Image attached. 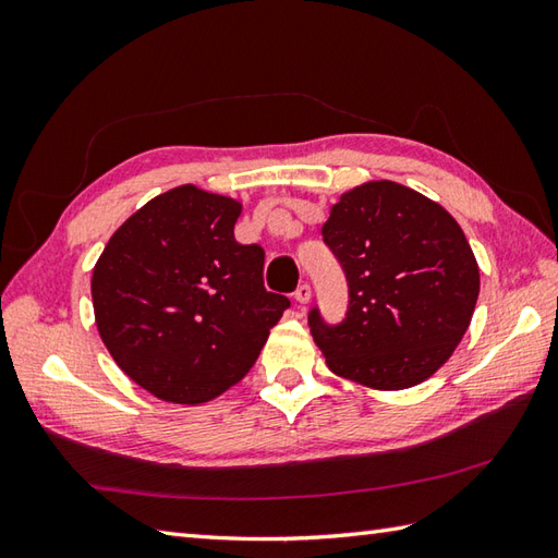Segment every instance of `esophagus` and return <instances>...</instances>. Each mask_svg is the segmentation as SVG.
<instances>
[{
    "label": "esophagus",
    "mask_w": 558,
    "mask_h": 558,
    "mask_svg": "<svg viewBox=\"0 0 558 558\" xmlns=\"http://www.w3.org/2000/svg\"><path fill=\"white\" fill-rule=\"evenodd\" d=\"M294 300H298L300 304H306V302H310V300H312V288L306 286V282H302V286H300L298 290H294Z\"/></svg>",
    "instance_id": "obj_1"
}]
</instances>
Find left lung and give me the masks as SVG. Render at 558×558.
<instances>
[{"label":"left lung","instance_id":"8db88e82","mask_svg":"<svg viewBox=\"0 0 558 558\" xmlns=\"http://www.w3.org/2000/svg\"><path fill=\"white\" fill-rule=\"evenodd\" d=\"M348 280V312L310 328L328 369L378 390L426 381L465 336L480 268L460 225L432 198L396 182L342 194L322 228Z\"/></svg>","mask_w":558,"mask_h":558}]
</instances>
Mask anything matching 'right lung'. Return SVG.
Here are the masks:
<instances>
[{
	"mask_svg": "<svg viewBox=\"0 0 558 558\" xmlns=\"http://www.w3.org/2000/svg\"><path fill=\"white\" fill-rule=\"evenodd\" d=\"M242 206L192 184L138 208L93 268L105 348L160 400L198 405L252 369L290 300L264 288V248L234 240Z\"/></svg>",
	"mask_w": 558,
	"mask_h": 558,
	"instance_id": "right-lung-1",
	"label": "right lung"
}]
</instances>
